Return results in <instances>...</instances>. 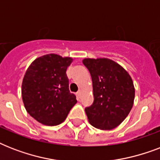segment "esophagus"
<instances>
[{"label":"esophagus","mask_w":160,"mask_h":160,"mask_svg":"<svg viewBox=\"0 0 160 160\" xmlns=\"http://www.w3.org/2000/svg\"><path fill=\"white\" fill-rule=\"evenodd\" d=\"M81 95H82V90H79V91H78V92H77V96H78V97H79V98H80V97H81Z\"/></svg>","instance_id":"1"}]
</instances>
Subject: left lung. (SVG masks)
I'll list each match as a JSON object with an SVG mask.
<instances>
[{
	"instance_id": "left-lung-1",
	"label": "left lung",
	"mask_w": 160,
	"mask_h": 160,
	"mask_svg": "<svg viewBox=\"0 0 160 160\" xmlns=\"http://www.w3.org/2000/svg\"><path fill=\"white\" fill-rule=\"evenodd\" d=\"M92 78L94 102L85 108L91 125L100 129H114L131 110L134 86L130 75L121 65L107 58L83 60Z\"/></svg>"
}]
</instances>
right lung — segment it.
<instances>
[{
	"instance_id": "add662e5",
	"label": "right lung",
	"mask_w": 160,
	"mask_h": 160,
	"mask_svg": "<svg viewBox=\"0 0 160 160\" xmlns=\"http://www.w3.org/2000/svg\"><path fill=\"white\" fill-rule=\"evenodd\" d=\"M71 57L48 54L36 58L26 70L21 95L26 111L45 125L61 124L77 100L70 92L66 70Z\"/></svg>"
}]
</instances>
